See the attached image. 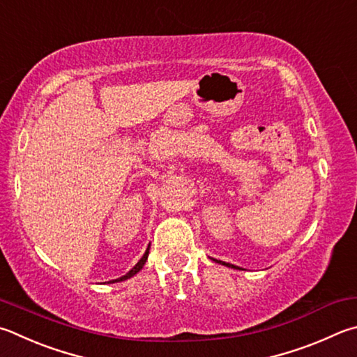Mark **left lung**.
Returning a JSON list of instances; mask_svg holds the SVG:
<instances>
[{
    "instance_id": "8db88e82",
    "label": "left lung",
    "mask_w": 357,
    "mask_h": 357,
    "mask_svg": "<svg viewBox=\"0 0 357 357\" xmlns=\"http://www.w3.org/2000/svg\"><path fill=\"white\" fill-rule=\"evenodd\" d=\"M220 262V261H218ZM223 265H228V267H231V268H238V267H236V265H231V264H226V262H222Z\"/></svg>"
}]
</instances>
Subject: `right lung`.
Segmentation results:
<instances>
[{"instance_id": "right-lung-1", "label": "right lung", "mask_w": 357, "mask_h": 357, "mask_svg": "<svg viewBox=\"0 0 357 357\" xmlns=\"http://www.w3.org/2000/svg\"><path fill=\"white\" fill-rule=\"evenodd\" d=\"M148 252H150V246H148L146 248V251H145V255H144V257L140 259V261L135 264V267L132 268V270H129L128 273L125 275V276H121V278H119V280H114V281H111V282H119V281H125V280H128V278H131V276H134L135 273H139V271L142 270V267H144L145 265V262H146V259H148Z\"/></svg>"}]
</instances>
